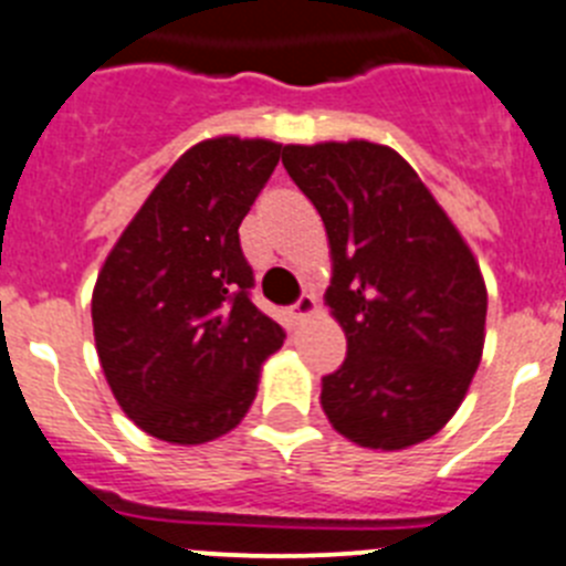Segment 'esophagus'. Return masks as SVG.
Instances as JSON below:
<instances>
[{
  "label": "esophagus",
  "mask_w": 566,
  "mask_h": 566,
  "mask_svg": "<svg viewBox=\"0 0 566 566\" xmlns=\"http://www.w3.org/2000/svg\"><path fill=\"white\" fill-rule=\"evenodd\" d=\"M310 313H315V295L313 293H302V295H298V302L290 307V315H293L295 321H302V318H307Z\"/></svg>",
  "instance_id": "obj_1"
}]
</instances>
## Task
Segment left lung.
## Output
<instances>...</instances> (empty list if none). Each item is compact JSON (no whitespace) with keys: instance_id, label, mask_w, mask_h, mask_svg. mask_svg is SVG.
I'll list each match as a JSON object with an SVG mask.
<instances>
[{"instance_id":"left-lung-1","label":"left lung","mask_w":566,"mask_h":566,"mask_svg":"<svg viewBox=\"0 0 566 566\" xmlns=\"http://www.w3.org/2000/svg\"><path fill=\"white\" fill-rule=\"evenodd\" d=\"M327 228V304L346 358L321 378L333 429L364 448L429 440L465 397L485 344L480 264L417 171L389 146H284Z\"/></svg>"}]
</instances>
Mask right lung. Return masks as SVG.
Masks as SVG:
<instances>
[{"label": "right lung", "instance_id": "obj_1", "mask_svg": "<svg viewBox=\"0 0 566 566\" xmlns=\"http://www.w3.org/2000/svg\"><path fill=\"white\" fill-rule=\"evenodd\" d=\"M282 146L213 137L157 182L112 248L93 293L98 358L120 409L166 442L237 426L284 329L253 304L239 226Z\"/></svg>", "mask_w": 566, "mask_h": 566}]
</instances>
